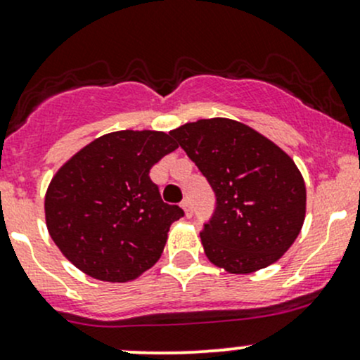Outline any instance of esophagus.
<instances>
[{"label": "esophagus", "mask_w": 360, "mask_h": 360, "mask_svg": "<svg viewBox=\"0 0 360 360\" xmlns=\"http://www.w3.org/2000/svg\"><path fill=\"white\" fill-rule=\"evenodd\" d=\"M181 207H183V209H184V214H186V217H191V214H193V209H191L190 200H183V203H181Z\"/></svg>", "instance_id": "34e87169"}]
</instances>
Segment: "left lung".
<instances>
[{"label": "left lung", "instance_id": "1", "mask_svg": "<svg viewBox=\"0 0 360 360\" xmlns=\"http://www.w3.org/2000/svg\"><path fill=\"white\" fill-rule=\"evenodd\" d=\"M216 195L200 238L210 263L252 274L281 259L300 235L304 181L277 144L228 118L198 120L172 130Z\"/></svg>", "mask_w": 360, "mask_h": 360}]
</instances>
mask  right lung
I'll use <instances>...</instances> for the list:
<instances>
[{
    "label": "right lung",
    "instance_id": "add662e5",
    "mask_svg": "<svg viewBox=\"0 0 360 360\" xmlns=\"http://www.w3.org/2000/svg\"><path fill=\"white\" fill-rule=\"evenodd\" d=\"M176 148L170 134L120 130L60 167L45 197L46 226L76 268L129 282L157 263L184 210L162 200L150 169Z\"/></svg>",
    "mask_w": 360,
    "mask_h": 360
}]
</instances>
